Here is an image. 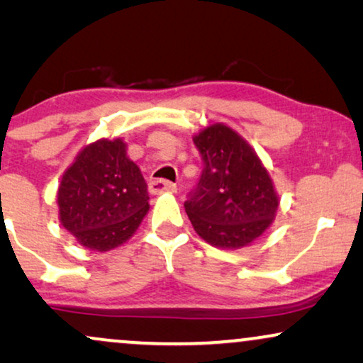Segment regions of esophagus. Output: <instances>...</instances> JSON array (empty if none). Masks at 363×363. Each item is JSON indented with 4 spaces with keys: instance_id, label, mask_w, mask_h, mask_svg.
Segmentation results:
<instances>
[{
    "instance_id": "1",
    "label": "esophagus",
    "mask_w": 363,
    "mask_h": 363,
    "mask_svg": "<svg viewBox=\"0 0 363 363\" xmlns=\"http://www.w3.org/2000/svg\"><path fill=\"white\" fill-rule=\"evenodd\" d=\"M148 191L152 193V195H158V193L162 191H177V185L172 182H167V180H162V178H158V180H152L148 183Z\"/></svg>"
}]
</instances>
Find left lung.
<instances>
[{
  "label": "left lung",
  "mask_w": 363,
  "mask_h": 363,
  "mask_svg": "<svg viewBox=\"0 0 363 363\" xmlns=\"http://www.w3.org/2000/svg\"><path fill=\"white\" fill-rule=\"evenodd\" d=\"M203 170L183 203L193 228L213 246L236 250L259 238L274 220L277 195L252 148L230 127L195 137Z\"/></svg>",
  "instance_id": "1"
}]
</instances>
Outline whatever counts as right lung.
<instances>
[{
  "mask_svg": "<svg viewBox=\"0 0 363 363\" xmlns=\"http://www.w3.org/2000/svg\"><path fill=\"white\" fill-rule=\"evenodd\" d=\"M62 226L82 246L108 251L125 242L148 210L147 183L122 140H99L79 153L57 191Z\"/></svg>",
  "mask_w": 363,
  "mask_h": 363,
  "instance_id": "1",
  "label": "right lung"
}]
</instances>
